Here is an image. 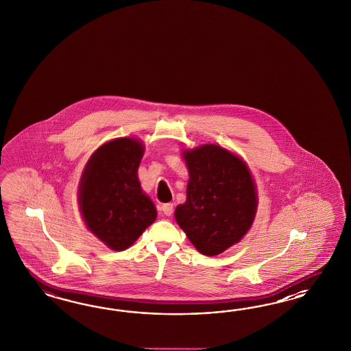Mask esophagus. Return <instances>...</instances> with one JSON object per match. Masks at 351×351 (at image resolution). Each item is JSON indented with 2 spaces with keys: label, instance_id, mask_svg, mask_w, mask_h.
<instances>
[{
  "label": "esophagus",
  "instance_id": "34e87169",
  "mask_svg": "<svg viewBox=\"0 0 351 351\" xmlns=\"http://www.w3.org/2000/svg\"><path fill=\"white\" fill-rule=\"evenodd\" d=\"M160 210L166 216H171L173 213V206H172V203H165V204H162Z\"/></svg>",
  "mask_w": 351,
  "mask_h": 351
}]
</instances>
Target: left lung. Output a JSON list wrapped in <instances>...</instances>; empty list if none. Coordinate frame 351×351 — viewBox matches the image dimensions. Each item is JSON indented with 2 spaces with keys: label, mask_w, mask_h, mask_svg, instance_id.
<instances>
[{
  "label": "left lung",
  "mask_w": 351,
  "mask_h": 351,
  "mask_svg": "<svg viewBox=\"0 0 351 351\" xmlns=\"http://www.w3.org/2000/svg\"><path fill=\"white\" fill-rule=\"evenodd\" d=\"M189 171L186 201L175 219L202 255L238 243L255 219L257 191L247 165L232 152L203 144L182 152Z\"/></svg>",
  "instance_id": "left-lung-1"
}]
</instances>
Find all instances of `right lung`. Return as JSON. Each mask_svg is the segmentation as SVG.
<instances>
[{
  "label": "right lung",
  "instance_id": "right-lung-1",
  "mask_svg": "<svg viewBox=\"0 0 351 351\" xmlns=\"http://www.w3.org/2000/svg\"><path fill=\"white\" fill-rule=\"evenodd\" d=\"M143 156L138 138H114L96 149L81 176L78 204L86 226L114 251L128 248L157 217L138 179Z\"/></svg>",
  "mask_w": 351,
  "mask_h": 351
}]
</instances>
